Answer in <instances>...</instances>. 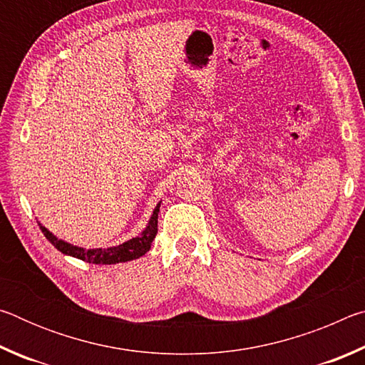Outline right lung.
<instances>
[{
	"mask_svg": "<svg viewBox=\"0 0 365 365\" xmlns=\"http://www.w3.org/2000/svg\"><path fill=\"white\" fill-rule=\"evenodd\" d=\"M159 206H156L154 212L150 219V224L145 228V232L140 235L137 238L128 240V242L122 243L119 246H113V248H106V250H83L78 248V246H73L63 242V240H58L51 232H48L45 227L41 224L40 228L45 237L48 238V242L51 243L54 248L59 250L64 255H69L72 257L82 259L85 262L90 264H117V262H127V261H133V259H138L143 255H146L151 248L153 240L156 238L158 233V212H159Z\"/></svg>",
	"mask_w": 365,
	"mask_h": 365,
	"instance_id": "right-lung-1",
	"label": "right lung"
}]
</instances>
